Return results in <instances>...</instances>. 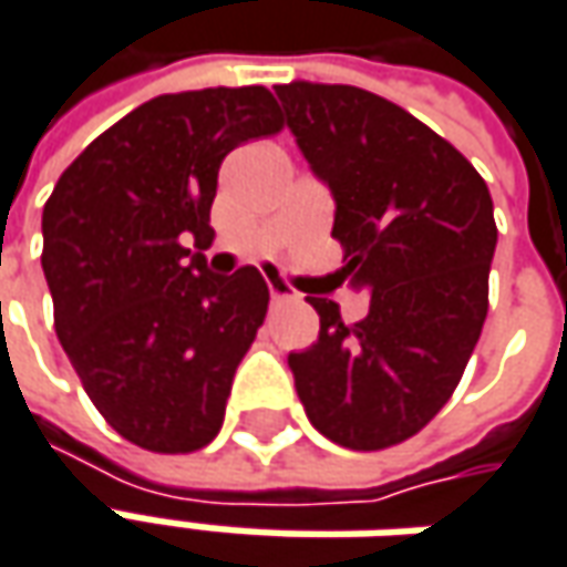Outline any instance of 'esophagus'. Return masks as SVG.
Instances as JSON below:
<instances>
[{"label": "esophagus", "instance_id": "obj_1", "mask_svg": "<svg viewBox=\"0 0 567 567\" xmlns=\"http://www.w3.org/2000/svg\"><path fill=\"white\" fill-rule=\"evenodd\" d=\"M266 285H269V298H272V303H285V301H295L298 295H295V288L285 282L282 276H269L266 279Z\"/></svg>", "mask_w": 567, "mask_h": 567}]
</instances>
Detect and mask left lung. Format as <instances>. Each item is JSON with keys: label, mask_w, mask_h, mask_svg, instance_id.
I'll list each match as a JSON object with an SVG mask.
<instances>
[{"label": "left lung", "mask_w": 567, "mask_h": 567, "mask_svg": "<svg viewBox=\"0 0 567 567\" xmlns=\"http://www.w3.org/2000/svg\"><path fill=\"white\" fill-rule=\"evenodd\" d=\"M285 125L336 197L332 238L370 313L307 298L320 339L288 354L295 389L326 440L377 452L411 440L452 399L489 307L493 197L433 127L348 84H279Z\"/></svg>", "instance_id": "8db88e82"}]
</instances>
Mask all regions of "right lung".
<instances>
[{
    "label": "right lung",
    "mask_w": 567,
    "mask_h": 567,
    "mask_svg": "<svg viewBox=\"0 0 567 567\" xmlns=\"http://www.w3.org/2000/svg\"><path fill=\"white\" fill-rule=\"evenodd\" d=\"M276 131L266 87L163 93L103 131L43 206L55 336L109 426L147 452L213 442L264 326V276H213L204 250L223 159Z\"/></svg>",
    "instance_id": "1"
}]
</instances>
